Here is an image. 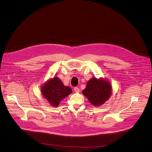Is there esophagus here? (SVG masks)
Wrapping results in <instances>:
<instances>
[{"instance_id":"esophagus-1","label":"esophagus","mask_w":152,"mask_h":152,"mask_svg":"<svg viewBox=\"0 0 152 152\" xmlns=\"http://www.w3.org/2000/svg\"><path fill=\"white\" fill-rule=\"evenodd\" d=\"M74 90H75V92L77 93V92H79L80 89H79V87H75L74 88Z\"/></svg>"}]
</instances>
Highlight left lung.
Listing matches in <instances>:
<instances>
[{
  "mask_svg": "<svg viewBox=\"0 0 152 152\" xmlns=\"http://www.w3.org/2000/svg\"><path fill=\"white\" fill-rule=\"evenodd\" d=\"M83 94L93 105L103 104L111 95L110 84L102 79L92 78L88 80Z\"/></svg>",
  "mask_w": 152,
  "mask_h": 152,
  "instance_id": "8db88e82",
  "label": "left lung"
}]
</instances>
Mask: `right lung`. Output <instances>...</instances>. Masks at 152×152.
<instances>
[{
  "mask_svg": "<svg viewBox=\"0 0 152 152\" xmlns=\"http://www.w3.org/2000/svg\"><path fill=\"white\" fill-rule=\"evenodd\" d=\"M43 96L53 106H58L62 99L72 94V88L65 86L57 77L49 80L42 88Z\"/></svg>",
  "mask_w": 152,
  "mask_h": 152,
  "instance_id": "right-lung-1",
  "label": "right lung"
}]
</instances>
